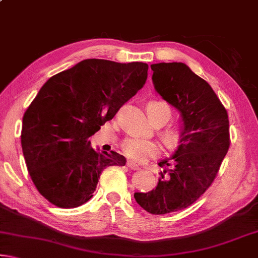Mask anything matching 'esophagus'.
<instances>
[{"label": "esophagus", "mask_w": 258, "mask_h": 258, "mask_svg": "<svg viewBox=\"0 0 258 258\" xmlns=\"http://www.w3.org/2000/svg\"><path fill=\"white\" fill-rule=\"evenodd\" d=\"M126 166H127L128 168H131V169H133V171H138V169H140V167L139 166L137 165V164H134V163H132V161H127V163H126Z\"/></svg>", "instance_id": "esophagus-1"}]
</instances>
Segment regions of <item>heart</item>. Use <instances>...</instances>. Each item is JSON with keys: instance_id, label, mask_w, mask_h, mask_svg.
<instances>
[{"instance_id": "heart-1", "label": "heart", "mask_w": 258, "mask_h": 258, "mask_svg": "<svg viewBox=\"0 0 258 258\" xmlns=\"http://www.w3.org/2000/svg\"><path fill=\"white\" fill-rule=\"evenodd\" d=\"M148 112L151 120L161 119L164 124L171 119L172 110L169 106L164 101H151L148 104ZM161 139L164 143L169 148L176 147L181 140V130L177 126L161 131ZM121 150L124 155L137 163H143L150 157L159 154L160 146L152 140H146L141 138H127L121 143Z\"/></svg>"}]
</instances>
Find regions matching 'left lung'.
<instances>
[{"label": "left lung", "mask_w": 258, "mask_h": 258, "mask_svg": "<svg viewBox=\"0 0 258 258\" xmlns=\"http://www.w3.org/2000/svg\"><path fill=\"white\" fill-rule=\"evenodd\" d=\"M155 90L181 116V140L163 167L156 189L135 192L145 211L155 215L189 207L215 178L230 147L229 119L211 85L183 62L151 64Z\"/></svg>", "instance_id": "1"}]
</instances>
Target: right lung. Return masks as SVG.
Wrapping results in <instances>:
<instances>
[{"label": "right lung", "instance_id": "obj_1", "mask_svg": "<svg viewBox=\"0 0 258 258\" xmlns=\"http://www.w3.org/2000/svg\"><path fill=\"white\" fill-rule=\"evenodd\" d=\"M148 67L85 59L41 87L24 115L21 147L35 186L51 204L81 206L104 168L126 164L115 151H95L89 138L142 89Z\"/></svg>", "mask_w": 258, "mask_h": 258}]
</instances>
